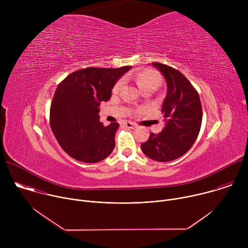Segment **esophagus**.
<instances>
[{
  "instance_id": "esophagus-1",
  "label": "esophagus",
  "mask_w": 248,
  "mask_h": 248,
  "mask_svg": "<svg viewBox=\"0 0 248 248\" xmlns=\"http://www.w3.org/2000/svg\"><path fill=\"white\" fill-rule=\"evenodd\" d=\"M124 124L126 127H128V128H135V127H136V124H133V123H131V122H124Z\"/></svg>"
}]
</instances>
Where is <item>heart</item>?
I'll use <instances>...</instances> for the list:
<instances>
[{"mask_svg":"<svg viewBox=\"0 0 248 248\" xmlns=\"http://www.w3.org/2000/svg\"><path fill=\"white\" fill-rule=\"evenodd\" d=\"M137 83H138L139 87L142 90L145 88H148V87L157 88L161 83V78L156 72H154V70L147 69V70H144V72H142V73H140L137 76ZM123 84H124V79L123 78L119 79L116 82V84L114 85L113 91L119 92L121 90Z\"/></svg>","mask_w":248,"mask_h":248,"instance_id":"heart-1","label":"heart"}]
</instances>
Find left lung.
I'll return each mask as SVG.
<instances>
[{
	"label": "left lung",
	"mask_w": 248,
	"mask_h": 248,
	"mask_svg": "<svg viewBox=\"0 0 248 248\" xmlns=\"http://www.w3.org/2000/svg\"><path fill=\"white\" fill-rule=\"evenodd\" d=\"M167 81V95L162 105L165 127L158 134L150 133L141 150L150 159L169 162L182 157L194 144L202 123L199 94L178 69L161 62H152Z\"/></svg>",
	"instance_id": "1"
}]
</instances>
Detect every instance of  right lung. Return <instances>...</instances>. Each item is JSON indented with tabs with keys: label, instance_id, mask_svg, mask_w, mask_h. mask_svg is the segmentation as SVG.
<instances>
[{
	"label": "right lung",
	"instance_id": "1",
	"mask_svg": "<svg viewBox=\"0 0 248 248\" xmlns=\"http://www.w3.org/2000/svg\"><path fill=\"white\" fill-rule=\"evenodd\" d=\"M131 66L86 67L68 75L58 85L50 108V125L59 144L74 159L97 163L115 148L118 123L99 121L101 102H107L117 80Z\"/></svg>",
	"mask_w": 248,
	"mask_h": 248
}]
</instances>
